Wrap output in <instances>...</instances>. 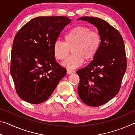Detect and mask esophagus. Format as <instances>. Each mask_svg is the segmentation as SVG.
Wrapping results in <instances>:
<instances>
[{"label":"esophagus","instance_id":"esophagus-1","mask_svg":"<svg viewBox=\"0 0 135 135\" xmlns=\"http://www.w3.org/2000/svg\"><path fill=\"white\" fill-rule=\"evenodd\" d=\"M67 72L68 74H73V73H74L75 71L74 70H70V69H67Z\"/></svg>","mask_w":135,"mask_h":135}]
</instances>
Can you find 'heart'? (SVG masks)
Returning a JSON list of instances; mask_svg holds the SVG:
<instances>
[{
    "mask_svg": "<svg viewBox=\"0 0 135 135\" xmlns=\"http://www.w3.org/2000/svg\"><path fill=\"white\" fill-rule=\"evenodd\" d=\"M101 45V37L97 32L92 31L85 26H76L64 36V42H55L53 52L55 58L62 61L68 56L70 49L73 55L68 57L62 65L68 69L76 68L86 62L92 61L97 55Z\"/></svg>",
    "mask_w": 135,
    "mask_h": 135,
    "instance_id": "heart-1",
    "label": "heart"
}]
</instances>
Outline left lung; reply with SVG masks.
Masks as SVG:
<instances>
[{
	"label": "left lung",
	"mask_w": 135,
	"mask_h": 135,
	"mask_svg": "<svg viewBox=\"0 0 135 135\" xmlns=\"http://www.w3.org/2000/svg\"><path fill=\"white\" fill-rule=\"evenodd\" d=\"M78 20L95 26L101 37L97 55L88 65L76 71L80 77V98L88 105L99 107L119 92L127 66L124 42L119 32L100 18L83 17Z\"/></svg>",
	"instance_id": "1"
}]
</instances>
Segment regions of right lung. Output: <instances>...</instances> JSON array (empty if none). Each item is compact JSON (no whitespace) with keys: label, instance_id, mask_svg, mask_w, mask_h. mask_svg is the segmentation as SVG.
<instances>
[{"label":"right lung","instance_id":"obj_1","mask_svg":"<svg viewBox=\"0 0 135 135\" xmlns=\"http://www.w3.org/2000/svg\"><path fill=\"white\" fill-rule=\"evenodd\" d=\"M71 20L66 17H39L18 31L11 52V74L19 97L37 104L52 95L67 70L56 62L53 46Z\"/></svg>","mask_w":135,"mask_h":135}]
</instances>
